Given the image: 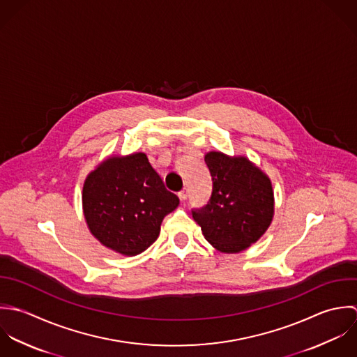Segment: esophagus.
Returning a JSON list of instances; mask_svg holds the SVG:
<instances>
[{
    "mask_svg": "<svg viewBox=\"0 0 357 357\" xmlns=\"http://www.w3.org/2000/svg\"><path fill=\"white\" fill-rule=\"evenodd\" d=\"M178 196H179V199H181L182 202H185V200L188 199V196H189V192H188V189H183V190H181Z\"/></svg>",
    "mask_w": 357,
    "mask_h": 357,
    "instance_id": "1",
    "label": "esophagus"
}]
</instances>
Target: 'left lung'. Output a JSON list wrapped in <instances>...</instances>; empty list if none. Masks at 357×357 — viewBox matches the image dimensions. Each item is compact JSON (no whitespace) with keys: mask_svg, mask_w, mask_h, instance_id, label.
<instances>
[{"mask_svg":"<svg viewBox=\"0 0 357 357\" xmlns=\"http://www.w3.org/2000/svg\"><path fill=\"white\" fill-rule=\"evenodd\" d=\"M213 193L192 215L208 243L223 252H240L255 243L273 218L271 179L245 157L210 151L204 157Z\"/></svg>","mask_w":357,"mask_h":357,"instance_id":"left-lung-1","label":"left lung"}]
</instances>
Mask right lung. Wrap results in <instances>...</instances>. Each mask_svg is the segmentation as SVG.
<instances>
[{"instance_id": "1", "label": "right lung", "mask_w": 357, "mask_h": 357, "mask_svg": "<svg viewBox=\"0 0 357 357\" xmlns=\"http://www.w3.org/2000/svg\"><path fill=\"white\" fill-rule=\"evenodd\" d=\"M179 204L144 153L110 157L85 179L82 208L91 233L107 248L134 257L158 237Z\"/></svg>"}]
</instances>
